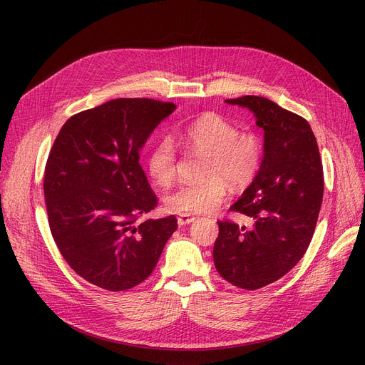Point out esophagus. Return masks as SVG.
<instances>
[{
	"mask_svg": "<svg viewBox=\"0 0 365 365\" xmlns=\"http://www.w3.org/2000/svg\"><path fill=\"white\" fill-rule=\"evenodd\" d=\"M178 220H179V223L186 225V223L192 222L194 217H192V215H190V213H179V215H178Z\"/></svg>",
	"mask_w": 365,
	"mask_h": 365,
	"instance_id": "esophagus-1",
	"label": "esophagus"
}]
</instances>
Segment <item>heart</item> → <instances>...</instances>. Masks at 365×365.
I'll return each mask as SVG.
<instances>
[{
  "label": "heart",
  "instance_id": "heart-1",
  "mask_svg": "<svg viewBox=\"0 0 365 365\" xmlns=\"http://www.w3.org/2000/svg\"><path fill=\"white\" fill-rule=\"evenodd\" d=\"M244 149L240 146H234L231 150H229V158L226 160V163L223 164V167L219 170L220 176H229L234 175V173L240 168L241 165V157H244ZM217 205V200L215 197L210 198H195L192 205L189 207V210L192 213H195L197 216H204V215H210L215 212V208Z\"/></svg>",
  "mask_w": 365,
  "mask_h": 365
}]
</instances>
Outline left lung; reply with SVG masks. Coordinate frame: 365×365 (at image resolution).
Here are the masks:
<instances>
[{"mask_svg":"<svg viewBox=\"0 0 365 365\" xmlns=\"http://www.w3.org/2000/svg\"><path fill=\"white\" fill-rule=\"evenodd\" d=\"M175 105L121 98L72 115L51 146L44 198L53 240L81 278L109 292L143 282L178 229L158 205L140 148Z\"/></svg>","mask_w":365,"mask_h":365,"instance_id":"left-lung-1","label":"left lung"}]
</instances>
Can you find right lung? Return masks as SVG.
<instances>
[{
	"instance_id": "obj_1",
	"label": "right lung",
	"mask_w": 365,
	"mask_h": 365,
	"mask_svg": "<svg viewBox=\"0 0 365 365\" xmlns=\"http://www.w3.org/2000/svg\"><path fill=\"white\" fill-rule=\"evenodd\" d=\"M250 109L264 131L253 183L231 210L247 220L219 222L213 248L217 272L257 290L292 271L311 244L324 192L322 161L309 123L260 96L226 101Z\"/></svg>"
}]
</instances>
